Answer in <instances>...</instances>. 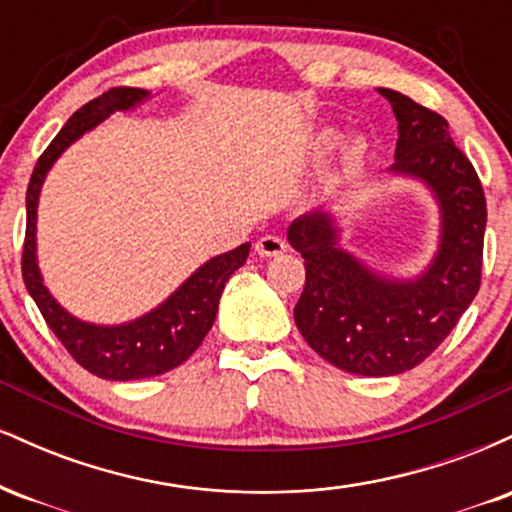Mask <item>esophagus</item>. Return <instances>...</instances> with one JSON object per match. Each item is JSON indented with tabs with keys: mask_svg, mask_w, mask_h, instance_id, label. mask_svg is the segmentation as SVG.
I'll list each match as a JSON object with an SVG mask.
<instances>
[{
	"mask_svg": "<svg viewBox=\"0 0 512 512\" xmlns=\"http://www.w3.org/2000/svg\"><path fill=\"white\" fill-rule=\"evenodd\" d=\"M286 248H289V245H286V240L279 236H262L255 243V252L260 257H279L284 255Z\"/></svg>",
	"mask_w": 512,
	"mask_h": 512,
	"instance_id": "1",
	"label": "esophagus"
}]
</instances>
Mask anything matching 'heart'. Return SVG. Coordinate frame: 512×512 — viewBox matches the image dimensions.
Returning a JSON list of instances; mask_svg holds the SVG:
<instances>
[{"label": "heart", "instance_id": "obj_1", "mask_svg": "<svg viewBox=\"0 0 512 512\" xmlns=\"http://www.w3.org/2000/svg\"><path fill=\"white\" fill-rule=\"evenodd\" d=\"M339 142V129L337 127H325L320 132V144L325 146V149H330ZM370 151V142L363 134H354V137L344 139L342 144V161L346 166H358V163L363 161V158L368 156Z\"/></svg>", "mask_w": 512, "mask_h": 512}]
</instances>
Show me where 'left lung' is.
<instances>
[{"label":"left lung","mask_w":512,"mask_h":512,"mask_svg":"<svg viewBox=\"0 0 512 512\" xmlns=\"http://www.w3.org/2000/svg\"><path fill=\"white\" fill-rule=\"evenodd\" d=\"M397 117L392 178L419 182L436 202L431 260L399 276L344 248L330 209L303 214L289 243L305 260V286L293 308L303 339L332 366L387 378L419 366L452 332L481 279L486 199L472 163L450 137L448 120L392 88H378Z\"/></svg>","instance_id":"1"}]
</instances>
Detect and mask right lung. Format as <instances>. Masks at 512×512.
<instances>
[{
    "label": "right lung",
    "instance_id": "add662e5",
    "mask_svg": "<svg viewBox=\"0 0 512 512\" xmlns=\"http://www.w3.org/2000/svg\"><path fill=\"white\" fill-rule=\"evenodd\" d=\"M149 96L151 91L144 88H110L108 93L76 110L60 134L52 139L45 154L38 158L26 192V245H23L26 289L74 361L88 373L117 383L156 378L178 368L195 354L219 313L223 286L250 255V243H243L211 257L199 264L166 301L158 303L149 313L117 325L81 320L52 296L38 264V202L45 178L57 158L86 132L101 125L113 113L137 108Z\"/></svg>",
    "mask_w": 512,
    "mask_h": 512
}]
</instances>
